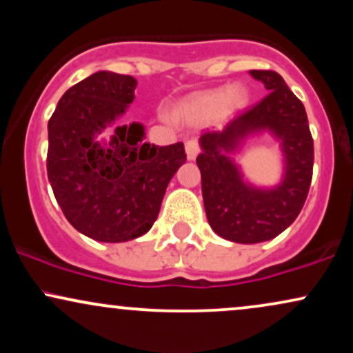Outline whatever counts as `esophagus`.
Masks as SVG:
<instances>
[{"label":"esophagus","instance_id":"1","mask_svg":"<svg viewBox=\"0 0 353 353\" xmlns=\"http://www.w3.org/2000/svg\"><path fill=\"white\" fill-rule=\"evenodd\" d=\"M199 143L196 139H189L185 141V154H188V159H196V156L199 154Z\"/></svg>","mask_w":353,"mask_h":353}]
</instances>
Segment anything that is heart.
Returning <instances> with one entry per match:
<instances>
[{"label":"heart","mask_w":353,"mask_h":353,"mask_svg":"<svg viewBox=\"0 0 353 353\" xmlns=\"http://www.w3.org/2000/svg\"><path fill=\"white\" fill-rule=\"evenodd\" d=\"M247 104V91L242 86L229 89H214V91L201 92L188 101L184 106V114L192 121L209 119L219 111L230 114L241 111Z\"/></svg>","instance_id":"1"}]
</instances>
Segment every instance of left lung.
I'll return each mask as SVG.
<instances>
[{
    "label": "left lung",
    "mask_w": 353,
    "mask_h": 353,
    "mask_svg": "<svg viewBox=\"0 0 353 353\" xmlns=\"http://www.w3.org/2000/svg\"><path fill=\"white\" fill-rule=\"evenodd\" d=\"M267 96L234 117L222 131L204 132L201 169L205 216L217 236L239 244H257L283 232L305 204L314 169V139L301 99L275 71L252 70ZM269 130L281 141L284 177L272 190L255 188L243 181L230 154L247 135Z\"/></svg>",
    "instance_id": "obj_1"
}]
</instances>
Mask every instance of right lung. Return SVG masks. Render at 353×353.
I'll use <instances>...</instances> for the list:
<instances>
[{
    "instance_id": "1",
    "label": "right lung",
    "mask_w": 353,
    "mask_h": 353,
    "mask_svg": "<svg viewBox=\"0 0 353 353\" xmlns=\"http://www.w3.org/2000/svg\"><path fill=\"white\" fill-rule=\"evenodd\" d=\"M132 76L99 71L68 89L48 123V179L70 224L99 242H125L152 228L184 144L144 143V125L96 137L134 101Z\"/></svg>"
}]
</instances>
